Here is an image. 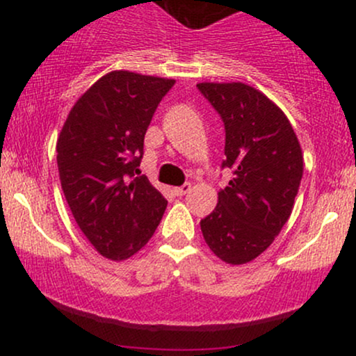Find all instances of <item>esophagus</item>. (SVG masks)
I'll list each match as a JSON object with an SVG mask.
<instances>
[{
  "instance_id": "esophagus-1",
  "label": "esophagus",
  "mask_w": 356,
  "mask_h": 356,
  "mask_svg": "<svg viewBox=\"0 0 356 356\" xmlns=\"http://www.w3.org/2000/svg\"><path fill=\"white\" fill-rule=\"evenodd\" d=\"M191 189H192L191 182H186V184H182L181 187H175V189H174V194L177 195V197H182V195H186L187 192H189Z\"/></svg>"
}]
</instances>
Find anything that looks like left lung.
Listing matches in <instances>:
<instances>
[{
	"mask_svg": "<svg viewBox=\"0 0 356 356\" xmlns=\"http://www.w3.org/2000/svg\"><path fill=\"white\" fill-rule=\"evenodd\" d=\"M226 132L222 169L232 177L201 220L207 246L229 264L252 261L289 219L303 177L295 130L266 95L244 83H199Z\"/></svg>",
	"mask_w": 356,
	"mask_h": 356,
	"instance_id": "obj_1",
	"label": "left lung"
}]
</instances>
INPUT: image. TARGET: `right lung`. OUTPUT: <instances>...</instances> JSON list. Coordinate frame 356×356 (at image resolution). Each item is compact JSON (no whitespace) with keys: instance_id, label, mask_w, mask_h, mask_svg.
Instances as JSON below:
<instances>
[{"instance_id":"right-lung-1","label":"right lung","mask_w":356,"mask_h":356,"mask_svg":"<svg viewBox=\"0 0 356 356\" xmlns=\"http://www.w3.org/2000/svg\"><path fill=\"white\" fill-rule=\"evenodd\" d=\"M174 80L112 72L76 100L56 142L76 224L102 256L127 259L149 243L167 201L138 165L155 110Z\"/></svg>"}]
</instances>
